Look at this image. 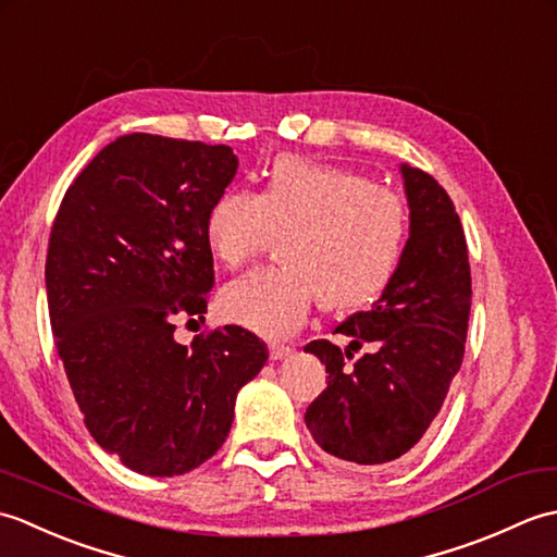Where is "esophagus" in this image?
<instances>
[{
	"label": "esophagus",
	"mask_w": 557,
	"mask_h": 557,
	"mask_svg": "<svg viewBox=\"0 0 557 557\" xmlns=\"http://www.w3.org/2000/svg\"><path fill=\"white\" fill-rule=\"evenodd\" d=\"M292 351H294L292 347H287V345H280V342H272V345H270V359H275V361H280V359H287Z\"/></svg>",
	"instance_id": "obj_1"
}]
</instances>
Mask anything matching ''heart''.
Returning a JSON list of instances; mask_svg holds the SVG:
<instances>
[{"label":"heart","instance_id":"b5f03b06","mask_svg":"<svg viewBox=\"0 0 557 557\" xmlns=\"http://www.w3.org/2000/svg\"><path fill=\"white\" fill-rule=\"evenodd\" d=\"M285 265L248 272L220 294V313L265 337H287L315 301L333 313L375 301L405 258L409 210L393 188L330 162L280 156L258 191L227 188L206 218L222 265H246L272 242Z\"/></svg>","mask_w":557,"mask_h":557}]
</instances>
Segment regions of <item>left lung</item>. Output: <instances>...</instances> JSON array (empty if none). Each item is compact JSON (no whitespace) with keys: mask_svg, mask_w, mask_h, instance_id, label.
<instances>
[{"mask_svg":"<svg viewBox=\"0 0 557 557\" xmlns=\"http://www.w3.org/2000/svg\"><path fill=\"white\" fill-rule=\"evenodd\" d=\"M401 176L411 224L393 282L371 311L335 327L351 339L345 351L330 339L304 347L327 371L306 425L327 455L359 467H383L421 441L465 359L471 309L465 230L453 198L429 172L401 164ZM363 344L372 351L349 364Z\"/></svg>","mask_w":557,"mask_h":557,"instance_id":"8db88e82","label":"left lung"}]
</instances>
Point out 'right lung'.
<instances>
[{
	"mask_svg": "<svg viewBox=\"0 0 557 557\" xmlns=\"http://www.w3.org/2000/svg\"><path fill=\"white\" fill-rule=\"evenodd\" d=\"M230 146L132 134L66 188L45 285L57 354L90 435L122 465L176 476L227 441L236 393L268 361L242 325L174 339L215 282L206 218L234 180Z\"/></svg>",
	"mask_w": 557,
	"mask_h": 557,
	"instance_id": "1",
	"label": "right lung"
}]
</instances>
